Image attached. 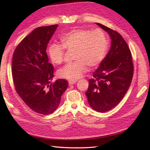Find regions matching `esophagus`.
I'll return each mask as SVG.
<instances>
[{"label": "esophagus", "instance_id": "obj_1", "mask_svg": "<svg viewBox=\"0 0 150 150\" xmlns=\"http://www.w3.org/2000/svg\"><path fill=\"white\" fill-rule=\"evenodd\" d=\"M76 83V81H69V85H72L73 84H74Z\"/></svg>", "mask_w": 150, "mask_h": 150}]
</instances>
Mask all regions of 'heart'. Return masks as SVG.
Masks as SVG:
<instances>
[{
  "instance_id": "obj_1",
  "label": "heart",
  "mask_w": 150,
  "mask_h": 150,
  "mask_svg": "<svg viewBox=\"0 0 150 150\" xmlns=\"http://www.w3.org/2000/svg\"><path fill=\"white\" fill-rule=\"evenodd\" d=\"M61 44L53 43L48 46L47 53L54 64L62 63L65 48L74 51V62L67 64L58 71V77L76 81L86 71L87 67L96 68L105 58L108 41L105 32L100 28L93 30L74 29L64 34L60 39Z\"/></svg>"
}]
</instances>
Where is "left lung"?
<instances>
[{"label":"left lung","mask_w":150,"mask_h":150,"mask_svg":"<svg viewBox=\"0 0 150 150\" xmlns=\"http://www.w3.org/2000/svg\"><path fill=\"white\" fill-rule=\"evenodd\" d=\"M108 32L111 47L103 61L89 79L85 93L90 106L100 112L108 111L118 104L132 81L134 65L130 50L118 32L96 23Z\"/></svg>","instance_id":"8db88e82"}]
</instances>
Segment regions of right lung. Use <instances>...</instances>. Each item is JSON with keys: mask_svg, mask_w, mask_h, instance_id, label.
<instances>
[{"mask_svg": "<svg viewBox=\"0 0 150 150\" xmlns=\"http://www.w3.org/2000/svg\"><path fill=\"white\" fill-rule=\"evenodd\" d=\"M58 25L40 27L26 36L14 50L12 75L16 92L32 110L46 115L59 106L68 82L53 78V66L48 62L47 45Z\"/></svg>", "mask_w": 150, "mask_h": 150, "instance_id": "add662e5", "label": "right lung"}]
</instances>
